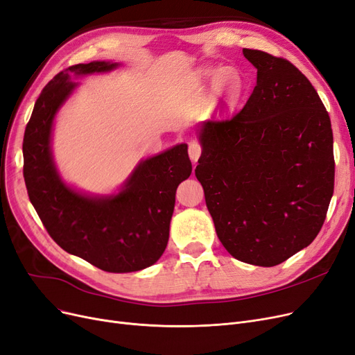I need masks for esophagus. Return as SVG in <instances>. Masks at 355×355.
Listing matches in <instances>:
<instances>
[{
	"label": "esophagus",
	"instance_id": "1",
	"mask_svg": "<svg viewBox=\"0 0 355 355\" xmlns=\"http://www.w3.org/2000/svg\"><path fill=\"white\" fill-rule=\"evenodd\" d=\"M200 155H202V146H200V144L198 141H190L189 143V156H190L191 162H194V164L198 162Z\"/></svg>",
	"mask_w": 355,
	"mask_h": 355
}]
</instances>
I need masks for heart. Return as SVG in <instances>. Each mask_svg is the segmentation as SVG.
Returning <instances> with one entry per match:
<instances>
[{"label":"heart","instance_id":"b5f03b06","mask_svg":"<svg viewBox=\"0 0 355 355\" xmlns=\"http://www.w3.org/2000/svg\"><path fill=\"white\" fill-rule=\"evenodd\" d=\"M202 76L212 78L215 82L216 94L228 101H235L241 95L244 80L239 71L232 69H205Z\"/></svg>","mask_w":355,"mask_h":355}]
</instances>
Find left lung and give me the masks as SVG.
Wrapping results in <instances>:
<instances>
[{"instance_id": "1", "label": "left lung", "mask_w": 355, "mask_h": 355, "mask_svg": "<svg viewBox=\"0 0 355 355\" xmlns=\"http://www.w3.org/2000/svg\"><path fill=\"white\" fill-rule=\"evenodd\" d=\"M257 69L244 108L205 121L196 177L218 239L254 266H277L319 234L334 194L331 118L295 65L243 49Z\"/></svg>"}]
</instances>
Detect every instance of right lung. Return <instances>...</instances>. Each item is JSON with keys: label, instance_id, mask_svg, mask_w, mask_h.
<instances>
[{"label": "right lung", "instance_id": "add662e5", "mask_svg": "<svg viewBox=\"0 0 355 355\" xmlns=\"http://www.w3.org/2000/svg\"><path fill=\"white\" fill-rule=\"evenodd\" d=\"M118 65L76 64L45 86L24 130L23 175L33 207L62 250L105 272L127 273L155 265L165 252L177 187L191 174L187 144L141 159L114 194H87L69 186L51 148L55 115L78 87L73 77Z\"/></svg>", "mask_w": 355, "mask_h": 355}]
</instances>
